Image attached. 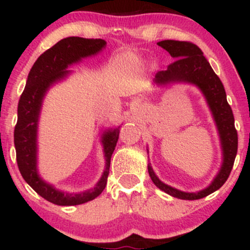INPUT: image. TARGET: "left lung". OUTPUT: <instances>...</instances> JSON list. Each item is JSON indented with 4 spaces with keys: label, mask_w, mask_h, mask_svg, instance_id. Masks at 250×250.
I'll use <instances>...</instances> for the list:
<instances>
[{
    "label": "left lung",
    "mask_w": 250,
    "mask_h": 250,
    "mask_svg": "<svg viewBox=\"0 0 250 250\" xmlns=\"http://www.w3.org/2000/svg\"><path fill=\"white\" fill-rule=\"evenodd\" d=\"M157 44L167 50L175 61L168 65L167 70L159 71L155 75L154 83L157 85L188 83L200 89L210 109L219 133L222 165L210 185L196 193H186L163 183L154 173L150 163H148V173L154 185L170 196L181 200H199L222 187L233 168L237 153V131L234 125L233 111L227 102L226 90L222 82L214 73L213 68L197 45L190 42L174 40H165L157 42Z\"/></svg>",
    "instance_id": "obj_1"
}]
</instances>
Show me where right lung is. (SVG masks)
Returning <instances> with one entry per match:
<instances>
[{"mask_svg": "<svg viewBox=\"0 0 250 250\" xmlns=\"http://www.w3.org/2000/svg\"><path fill=\"white\" fill-rule=\"evenodd\" d=\"M107 45L101 39H83L71 36L59 41L42 54L28 75L25 88L17 107V123L14 131L16 161L25 182L43 199L57 206H77L94 200L107 185L110 159L119 140L120 125L103 131L101 142L105 159V168L95 187L81 193H67L45 182L37 169V129L42 103L49 89L73 71L68 67L82 59L99 54Z\"/></svg>", "mask_w": 250, "mask_h": 250, "instance_id": "1", "label": "right lung"}]
</instances>
